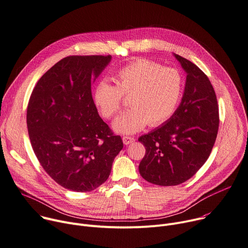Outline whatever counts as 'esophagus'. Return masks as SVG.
Segmentation results:
<instances>
[{
  "instance_id": "esophagus-1",
  "label": "esophagus",
  "mask_w": 248,
  "mask_h": 248,
  "mask_svg": "<svg viewBox=\"0 0 248 248\" xmlns=\"http://www.w3.org/2000/svg\"><path fill=\"white\" fill-rule=\"evenodd\" d=\"M122 140H123L124 145H129V144H132L133 142H135V139L133 138V137H129V136H124Z\"/></svg>"
}]
</instances>
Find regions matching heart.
Wrapping results in <instances>:
<instances>
[{"mask_svg": "<svg viewBox=\"0 0 248 248\" xmlns=\"http://www.w3.org/2000/svg\"><path fill=\"white\" fill-rule=\"evenodd\" d=\"M116 86L103 80L93 91V102L104 119L117 116L124 97L131 109L113 124L120 134H134L149 124L159 126L169 121L177 110L184 88L181 73L150 60H137L118 70Z\"/></svg>", "mask_w": 248, "mask_h": 248, "instance_id": "1", "label": "heart"}]
</instances>
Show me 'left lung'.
<instances>
[{
	"instance_id": "1",
	"label": "left lung",
	"mask_w": 248,
	"mask_h": 248,
	"mask_svg": "<svg viewBox=\"0 0 248 248\" xmlns=\"http://www.w3.org/2000/svg\"><path fill=\"white\" fill-rule=\"evenodd\" d=\"M174 56L187 73L181 103L166 124L139 138L146 148L140 174L160 186L183 183L201 169L212 152L219 123L209 78L191 61Z\"/></svg>"
}]
</instances>
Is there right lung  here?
<instances>
[{
  "mask_svg": "<svg viewBox=\"0 0 248 248\" xmlns=\"http://www.w3.org/2000/svg\"><path fill=\"white\" fill-rule=\"evenodd\" d=\"M110 60V55L66 57L38 79L30 97L26 124L33 152L47 174L68 190L100 186L123 148L92 95L93 80Z\"/></svg>",
  "mask_w": 248,
  "mask_h": 248,
  "instance_id": "add662e5",
  "label": "right lung"
}]
</instances>
